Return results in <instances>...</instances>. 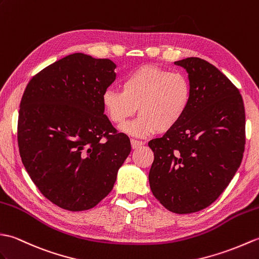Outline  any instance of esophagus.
I'll return each mask as SVG.
<instances>
[{"instance_id":"obj_1","label":"esophagus","mask_w":259,"mask_h":259,"mask_svg":"<svg viewBox=\"0 0 259 259\" xmlns=\"http://www.w3.org/2000/svg\"><path fill=\"white\" fill-rule=\"evenodd\" d=\"M131 144H132V147H133V149H135V148H139V147L144 145V142L132 139V140H131Z\"/></svg>"}]
</instances>
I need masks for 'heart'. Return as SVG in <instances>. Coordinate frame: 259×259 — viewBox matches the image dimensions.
Returning a JSON list of instances; mask_svg holds the SVG:
<instances>
[{
	"mask_svg": "<svg viewBox=\"0 0 259 259\" xmlns=\"http://www.w3.org/2000/svg\"><path fill=\"white\" fill-rule=\"evenodd\" d=\"M192 101V85L185 74L155 65H143L125 77L122 91L107 89L102 95L105 114L120 125L141 115L124 131L135 136L165 133L181 122Z\"/></svg>",
	"mask_w": 259,
	"mask_h": 259,
	"instance_id": "heart-1",
	"label": "heart"
}]
</instances>
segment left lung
I'll return each mask as SVG.
<instances>
[{"label": "left lung", "instance_id": "obj_1", "mask_svg": "<svg viewBox=\"0 0 259 259\" xmlns=\"http://www.w3.org/2000/svg\"><path fill=\"white\" fill-rule=\"evenodd\" d=\"M175 64L188 73L192 101L174 128L149 141L148 181L166 209L191 214L214 203L242 163L245 108L238 89L207 61L187 57Z\"/></svg>", "mask_w": 259, "mask_h": 259}]
</instances>
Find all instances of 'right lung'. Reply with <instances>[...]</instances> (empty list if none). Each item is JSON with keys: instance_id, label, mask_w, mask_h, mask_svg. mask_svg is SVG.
I'll use <instances>...</instances> for the list:
<instances>
[{"instance_id": "obj_1", "label": "right lung", "mask_w": 259, "mask_h": 259, "mask_svg": "<svg viewBox=\"0 0 259 259\" xmlns=\"http://www.w3.org/2000/svg\"><path fill=\"white\" fill-rule=\"evenodd\" d=\"M115 67L108 59L67 55L34 75L22 96V163L38 191L61 208H93L110 194L131 153L128 136L117 133L102 105Z\"/></svg>"}]
</instances>
